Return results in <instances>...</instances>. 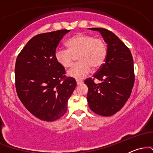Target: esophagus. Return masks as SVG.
<instances>
[{
	"label": "esophagus",
	"instance_id": "esophagus-1",
	"mask_svg": "<svg viewBox=\"0 0 153 153\" xmlns=\"http://www.w3.org/2000/svg\"><path fill=\"white\" fill-rule=\"evenodd\" d=\"M76 82H77V85H80V84H81L82 81V80H76Z\"/></svg>",
	"mask_w": 153,
	"mask_h": 153
}]
</instances>
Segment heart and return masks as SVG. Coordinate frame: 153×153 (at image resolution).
Instances as JSON below:
<instances>
[{"mask_svg":"<svg viewBox=\"0 0 153 153\" xmlns=\"http://www.w3.org/2000/svg\"><path fill=\"white\" fill-rule=\"evenodd\" d=\"M68 50L57 49L54 53L56 61L64 68L72 66L76 56L79 62L68 71V75L75 79H82L93 69H99L103 65L106 57L105 43L100 39L89 34L75 35L67 41Z\"/></svg>","mask_w":153,"mask_h":153,"instance_id":"b5f03b06","label":"heart"}]
</instances>
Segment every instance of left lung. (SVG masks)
<instances>
[{
	"mask_svg": "<svg viewBox=\"0 0 153 153\" xmlns=\"http://www.w3.org/2000/svg\"><path fill=\"white\" fill-rule=\"evenodd\" d=\"M101 33L107 44L105 63L84 81L88 88V106L97 114L109 117L119 111L130 96L134 86V62L129 49L111 31L103 28H90ZM95 79L101 81L96 84Z\"/></svg>",
	"mask_w": 153,
	"mask_h": 153,
	"instance_id": "obj_1",
	"label": "left lung"
}]
</instances>
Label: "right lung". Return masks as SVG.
I'll list each match as a JSON object with an SVG mask.
<instances>
[{"instance_id": "1", "label": "right lung", "mask_w": 153, "mask_h": 153, "mask_svg": "<svg viewBox=\"0 0 153 153\" xmlns=\"http://www.w3.org/2000/svg\"><path fill=\"white\" fill-rule=\"evenodd\" d=\"M70 31L36 35L16 61L17 95L26 109L41 120L53 122L62 117L76 87L75 79L65 76V70L54 57L59 41Z\"/></svg>"}]
</instances>
